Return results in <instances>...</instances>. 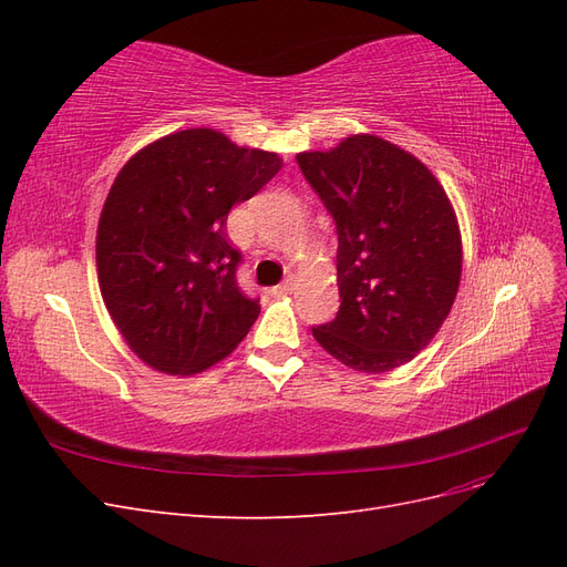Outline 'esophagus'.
Instances as JSON below:
<instances>
[{"label":"esophagus","mask_w":567,"mask_h":567,"mask_svg":"<svg viewBox=\"0 0 567 567\" xmlns=\"http://www.w3.org/2000/svg\"><path fill=\"white\" fill-rule=\"evenodd\" d=\"M290 290H293V279H286V281H281L279 286H274L271 288V296H286V293H290Z\"/></svg>","instance_id":"34e87169"}]
</instances>
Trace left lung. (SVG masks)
<instances>
[{
    "mask_svg": "<svg viewBox=\"0 0 567 567\" xmlns=\"http://www.w3.org/2000/svg\"><path fill=\"white\" fill-rule=\"evenodd\" d=\"M298 165L338 234L340 310L312 336L354 371L406 364L440 331L461 281L447 194L419 158L373 134L298 153Z\"/></svg>",
    "mask_w": 567,
    "mask_h": 567,
    "instance_id": "left-lung-1",
    "label": "left lung"
}]
</instances>
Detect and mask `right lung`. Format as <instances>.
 <instances>
[{
  "label": "right lung",
  "instance_id": "add662e5",
  "mask_svg": "<svg viewBox=\"0 0 567 567\" xmlns=\"http://www.w3.org/2000/svg\"><path fill=\"white\" fill-rule=\"evenodd\" d=\"M281 169L277 153L182 130L120 169L96 229L101 296L130 350L169 375L225 359L260 315L238 288L227 215Z\"/></svg>",
  "mask_w": 567,
  "mask_h": 567
}]
</instances>
